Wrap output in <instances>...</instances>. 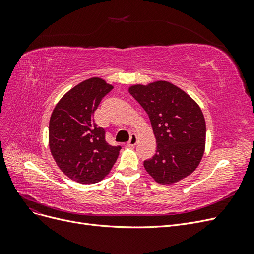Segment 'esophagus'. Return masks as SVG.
<instances>
[{
    "instance_id": "obj_1",
    "label": "esophagus",
    "mask_w": 254,
    "mask_h": 254,
    "mask_svg": "<svg viewBox=\"0 0 254 254\" xmlns=\"http://www.w3.org/2000/svg\"><path fill=\"white\" fill-rule=\"evenodd\" d=\"M136 143H137V135L135 133H131V135H130V140L127 143L128 147H133V146L136 145Z\"/></svg>"
}]
</instances>
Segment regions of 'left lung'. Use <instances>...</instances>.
I'll list each match as a JSON object with an SVG mask.
<instances>
[{
  "instance_id": "8db88e82",
  "label": "left lung",
  "mask_w": 254,
  "mask_h": 254,
  "mask_svg": "<svg viewBox=\"0 0 254 254\" xmlns=\"http://www.w3.org/2000/svg\"><path fill=\"white\" fill-rule=\"evenodd\" d=\"M129 93L148 114L157 150L144 167L160 184L186 178L200 163L205 146V121L200 107L172 82L134 84Z\"/></svg>"
}]
</instances>
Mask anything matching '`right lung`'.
Returning a JSON list of instances; mask_svg holds the SVG:
<instances>
[{
    "label": "right lung",
    "mask_w": 254,
    "mask_h": 254,
    "mask_svg": "<svg viewBox=\"0 0 254 254\" xmlns=\"http://www.w3.org/2000/svg\"><path fill=\"white\" fill-rule=\"evenodd\" d=\"M113 89L99 77H92L72 88L53 110L49 145L58 167L68 178L92 184L109 174L121 146L106 142L105 129L93 119L102 98Z\"/></svg>",
    "instance_id": "obj_1"
}]
</instances>
